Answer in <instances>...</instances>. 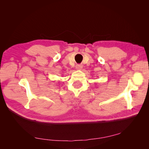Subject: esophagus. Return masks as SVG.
Wrapping results in <instances>:
<instances>
[{"label": "esophagus", "mask_w": 149, "mask_h": 149, "mask_svg": "<svg viewBox=\"0 0 149 149\" xmlns=\"http://www.w3.org/2000/svg\"><path fill=\"white\" fill-rule=\"evenodd\" d=\"M82 68H83L82 65H78L76 66V70H81L82 69Z\"/></svg>", "instance_id": "1"}]
</instances>
